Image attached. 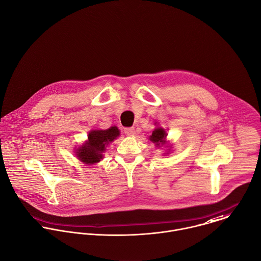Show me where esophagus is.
<instances>
[{"mask_svg": "<svg viewBox=\"0 0 261 261\" xmlns=\"http://www.w3.org/2000/svg\"><path fill=\"white\" fill-rule=\"evenodd\" d=\"M124 133L126 136H134L136 134V129L135 127H125Z\"/></svg>", "mask_w": 261, "mask_h": 261, "instance_id": "esophagus-1", "label": "esophagus"}]
</instances>
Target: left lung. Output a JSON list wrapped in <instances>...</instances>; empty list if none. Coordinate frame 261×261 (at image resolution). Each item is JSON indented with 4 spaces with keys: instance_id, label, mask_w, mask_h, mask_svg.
Segmentation results:
<instances>
[{
    "instance_id": "1",
    "label": "left lung",
    "mask_w": 261,
    "mask_h": 261,
    "mask_svg": "<svg viewBox=\"0 0 261 261\" xmlns=\"http://www.w3.org/2000/svg\"><path fill=\"white\" fill-rule=\"evenodd\" d=\"M166 136H167V134H166L165 129H163V128H161V127H158V128H156V129L153 132L152 136L150 137V140H151L153 143H155L157 147H159L160 145H164V144H165V138H166Z\"/></svg>"
}]
</instances>
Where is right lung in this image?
<instances>
[{
	"mask_svg": "<svg viewBox=\"0 0 261 261\" xmlns=\"http://www.w3.org/2000/svg\"><path fill=\"white\" fill-rule=\"evenodd\" d=\"M119 136V130L116 126H111L104 130H92L88 136L86 142L78 149L77 156L79 160L86 164H94L102 159V153L105 147Z\"/></svg>",
	"mask_w": 261,
	"mask_h": 261,
	"instance_id": "add662e5",
	"label": "right lung"
}]
</instances>
